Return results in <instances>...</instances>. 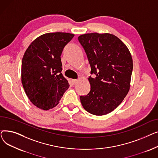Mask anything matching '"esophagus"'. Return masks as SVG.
<instances>
[{
	"label": "esophagus",
	"mask_w": 158,
	"mask_h": 158,
	"mask_svg": "<svg viewBox=\"0 0 158 158\" xmlns=\"http://www.w3.org/2000/svg\"><path fill=\"white\" fill-rule=\"evenodd\" d=\"M77 81H78V80L77 79H72V83L73 84V85H76L77 82Z\"/></svg>",
	"instance_id": "obj_1"
}]
</instances>
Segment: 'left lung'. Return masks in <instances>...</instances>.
I'll return each mask as SVG.
<instances>
[{
	"label": "left lung",
	"instance_id": "1",
	"mask_svg": "<svg viewBox=\"0 0 158 158\" xmlns=\"http://www.w3.org/2000/svg\"><path fill=\"white\" fill-rule=\"evenodd\" d=\"M91 67L89 92L80 96L88 113L101 116L113 111L126 97L133 69L129 49L113 35L88 33L78 37Z\"/></svg>",
	"mask_w": 158,
	"mask_h": 158
}]
</instances>
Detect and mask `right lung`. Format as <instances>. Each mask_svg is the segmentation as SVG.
Instances as JSON below:
<instances>
[{"label": "right lung", "instance_id": "right-lung-1", "mask_svg": "<svg viewBox=\"0 0 158 158\" xmlns=\"http://www.w3.org/2000/svg\"><path fill=\"white\" fill-rule=\"evenodd\" d=\"M74 35L47 33L28 47L22 61V83L31 102L44 110L60 102L69 84L61 73V55Z\"/></svg>", "mask_w": 158, "mask_h": 158}]
</instances>
